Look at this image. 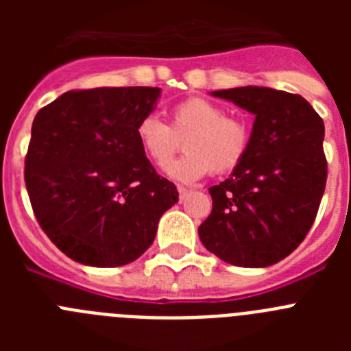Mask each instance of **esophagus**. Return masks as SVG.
<instances>
[{
	"mask_svg": "<svg viewBox=\"0 0 351 351\" xmlns=\"http://www.w3.org/2000/svg\"><path fill=\"white\" fill-rule=\"evenodd\" d=\"M178 191H179V198H181V200H184V198L191 193L190 188H184V186H178Z\"/></svg>",
	"mask_w": 351,
	"mask_h": 351,
	"instance_id": "34e87169",
	"label": "esophagus"
}]
</instances>
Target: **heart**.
Segmentation results:
<instances>
[{
  "label": "heart",
  "instance_id": "b5f03b06",
  "mask_svg": "<svg viewBox=\"0 0 351 351\" xmlns=\"http://www.w3.org/2000/svg\"><path fill=\"white\" fill-rule=\"evenodd\" d=\"M142 151L163 165L183 141L186 153L169 162L165 172L179 182H195L207 172L225 173L241 163L250 145L243 121L226 117L221 105L206 98H188L170 110V126L156 116H144L135 126Z\"/></svg>",
  "mask_w": 351,
  "mask_h": 351
}]
</instances>
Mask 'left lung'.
I'll list each match as a JSON object with an SVG mask.
<instances>
[{
  "instance_id": "obj_1",
  "label": "left lung",
  "mask_w": 351,
  "mask_h": 351,
  "mask_svg": "<svg viewBox=\"0 0 351 351\" xmlns=\"http://www.w3.org/2000/svg\"><path fill=\"white\" fill-rule=\"evenodd\" d=\"M255 116L250 145L230 178L210 186L198 226L210 253L237 267H269L308 235L327 181L325 126L300 95L246 88L210 93Z\"/></svg>"
}]
</instances>
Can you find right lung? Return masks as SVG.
Listing matches in <instances>:
<instances>
[{
  "label": "right lung",
  "mask_w": 351,
  "mask_h": 351,
  "mask_svg": "<svg viewBox=\"0 0 351 351\" xmlns=\"http://www.w3.org/2000/svg\"><path fill=\"white\" fill-rule=\"evenodd\" d=\"M160 95L141 86L68 91L35 116L24 181L42 230L71 260L91 267L137 260L179 200L135 135Z\"/></svg>",
  "instance_id": "right-lung-1"
}]
</instances>
